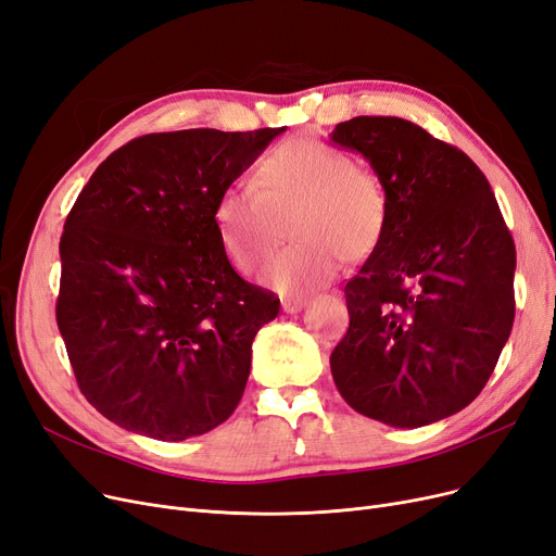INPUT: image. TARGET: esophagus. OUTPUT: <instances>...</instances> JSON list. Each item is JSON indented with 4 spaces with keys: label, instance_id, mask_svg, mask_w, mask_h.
I'll return each instance as SVG.
<instances>
[{
    "label": "esophagus",
    "instance_id": "esophagus-1",
    "mask_svg": "<svg viewBox=\"0 0 556 556\" xmlns=\"http://www.w3.org/2000/svg\"><path fill=\"white\" fill-rule=\"evenodd\" d=\"M281 306H283L286 313H298V311H302L306 306V298H302V295H288V298L281 300Z\"/></svg>",
    "mask_w": 556,
    "mask_h": 556
}]
</instances>
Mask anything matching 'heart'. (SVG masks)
Here are the masks:
<instances>
[{
	"label": "heart",
	"mask_w": 556,
	"mask_h": 556,
	"mask_svg": "<svg viewBox=\"0 0 556 556\" xmlns=\"http://www.w3.org/2000/svg\"><path fill=\"white\" fill-rule=\"evenodd\" d=\"M383 179L329 142L298 138L265 152L252 186L225 188L213 225L233 268L252 273L283 236L295 238L263 270V281L295 295L336 277L341 256L366 258L389 227Z\"/></svg>",
	"instance_id": "obj_1"
}]
</instances>
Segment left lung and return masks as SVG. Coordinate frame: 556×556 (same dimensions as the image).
I'll return each mask as SVG.
<instances>
[{
	"label": "left lung",
	"mask_w": 556,
	"mask_h": 556,
	"mask_svg": "<svg viewBox=\"0 0 556 556\" xmlns=\"http://www.w3.org/2000/svg\"><path fill=\"white\" fill-rule=\"evenodd\" d=\"M329 138L364 154L391 198L389 227L345 286L336 389L391 427L443 420L481 393L509 341L511 231L470 156L408 119L358 115Z\"/></svg>",
	"instance_id": "8db88e82"
}]
</instances>
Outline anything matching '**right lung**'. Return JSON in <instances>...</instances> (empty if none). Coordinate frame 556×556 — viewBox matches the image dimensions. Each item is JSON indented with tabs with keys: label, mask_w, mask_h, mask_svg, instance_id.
Masks as SVG:
<instances>
[{
	"label": "right lung",
	"mask_w": 556,
	"mask_h": 556,
	"mask_svg": "<svg viewBox=\"0 0 556 556\" xmlns=\"http://www.w3.org/2000/svg\"><path fill=\"white\" fill-rule=\"evenodd\" d=\"M286 127L148 134L115 150L65 218L56 323L86 400L156 441L223 425L279 298L240 277L213 204Z\"/></svg>",
	"instance_id": "right-lung-1"
}]
</instances>
